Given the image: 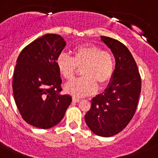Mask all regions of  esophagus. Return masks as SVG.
<instances>
[{"mask_svg":"<svg viewBox=\"0 0 158 158\" xmlns=\"http://www.w3.org/2000/svg\"><path fill=\"white\" fill-rule=\"evenodd\" d=\"M72 101L74 102V103H78V102L81 101V99L76 98V97H73V98H72Z\"/></svg>","mask_w":158,"mask_h":158,"instance_id":"1","label":"esophagus"}]
</instances>
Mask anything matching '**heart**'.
<instances>
[{"mask_svg": "<svg viewBox=\"0 0 158 158\" xmlns=\"http://www.w3.org/2000/svg\"><path fill=\"white\" fill-rule=\"evenodd\" d=\"M60 74L66 80L73 79L77 68H81V78L68 82L64 86L68 94L81 97L93 94L111 81L115 69L114 57L95 45H81L72 52V58L64 53L58 55L55 61Z\"/></svg>", "mask_w": 158, "mask_h": 158, "instance_id": "heart-1", "label": "heart"}]
</instances>
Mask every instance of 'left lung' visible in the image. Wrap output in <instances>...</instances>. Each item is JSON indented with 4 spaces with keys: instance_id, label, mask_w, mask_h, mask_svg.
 I'll list each match as a JSON object with an SVG mask.
<instances>
[{
    "instance_id": "8db88e82",
    "label": "left lung",
    "mask_w": 158,
    "mask_h": 158,
    "mask_svg": "<svg viewBox=\"0 0 158 158\" xmlns=\"http://www.w3.org/2000/svg\"><path fill=\"white\" fill-rule=\"evenodd\" d=\"M115 58L112 81L91 100L85 122L94 134L111 137L123 131L135 113L141 89L138 66L127 47L118 40L101 36Z\"/></svg>"
}]
</instances>
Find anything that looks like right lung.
Listing matches in <instances>:
<instances>
[{
    "instance_id": "1",
    "label": "right lung",
    "mask_w": 158,
    "mask_h": 158,
    "mask_svg": "<svg viewBox=\"0 0 158 158\" xmlns=\"http://www.w3.org/2000/svg\"><path fill=\"white\" fill-rule=\"evenodd\" d=\"M57 34H45L21 51L13 78L15 103L22 118L39 128H49L63 118L71 97L61 95V79L55 61L65 46Z\"/></svg>"
}]
</instances>
